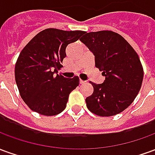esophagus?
<instances>
[{"mask_svg":"<svg viewBox=\"0 0 155 155\" xmlns=\"http://www.w3.org/2000/svg\"><path fill=\"white\" fill-rule=\"evenodd\" d=\"M85 81H82V80H80V84H84Z\"/></svg>","mask_w":155,"mask_h":155,"instance_id":"1","label":"esophagus"}]
</instances>
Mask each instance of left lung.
Masks as SVG:
<instances>
[{
	"label": "left lung",
	"instance_id": "1",
	"mask_svg": "<svg viewBox=\"0 0 155 155\" xmlns=\"http://www.w3.org/2000/svg\"><path fill=\"white\" fill-rule=\"evenodd\" d=\"M80 39L94 54L95 67L103 71L102 84L91 82L94 92L85 99L93 114L113 116L132 104L143 78L140 57L129 42L111 31L85 32Z\"/></svg>",
	"mask_w": 155,
	"mask_h": 155
}]
</instances>
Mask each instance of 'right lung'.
I'll list each match as a JSON object with an SVG mask.
<instances>
[{"mask_svg":"<svg viewBox=\"0 0 155 155\" xmlns=\"http://www.w3.org/2000/svg\"><path fill=\"white\" fill-rule=\"evenodd\" d=\"M84 33L45 29L23 48L15 63V78L22 100L31 110L52 116L65 109L69 95L80 80L78 76L63 77L57 70L66 56V46Z\"/></svg>","mask_w":155,"mask_h":155,"instance_id":"obj_1","label":"right lung"}]
</instances>
